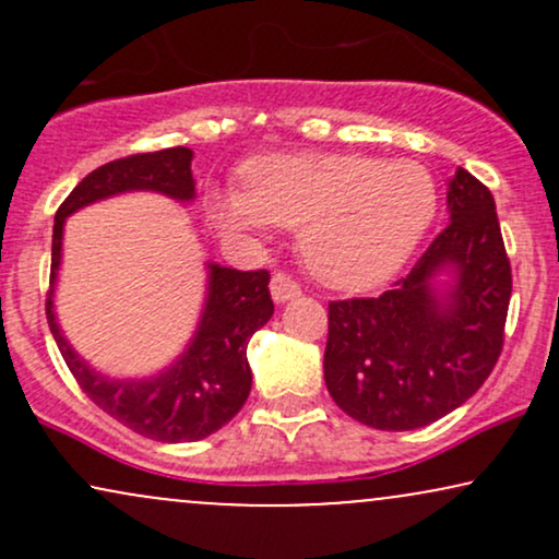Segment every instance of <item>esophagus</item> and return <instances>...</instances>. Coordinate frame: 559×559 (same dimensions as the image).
<instances>
[{
    "label": "esophagus",
    "instance_id": "34e87169",
    "mask_svg": "<svg viewBox=\"0 0 559 559\" xmlns=\"http://www.w3.org/2000/svg\"><path fill=\"white\" fill-rule=\"evenodd\" d=\"M271 294L275 301H288L294 297H299V284L286 273H275L271 278Z\"/></svg>",
    "mask_w": 559,
    "mask_h": 559
}]
</instances>
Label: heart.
I'll use <instances>...</instances> for the list:
<instances>
[{
	"instance_id": "obj_1",
	"label": "heart",
	"mask_w": 559,
	"mask_h": 559,
	"mask_svg": "<svg viewBox=\"0 0 559 559\" xmlns=\"http://www.w3.org/2000/svg\"><path fill=\"white\" fill-rule=\"evenodd\" d=\"M247 189L215 202L230 234L299 228V252L325 286L365 292L402 271L436 217V183L409 159L278 155L252 163Z\"/></svg>"
}]
</instances>
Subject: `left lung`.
<instances>
[{
	"instance_id": "1",
	"label": "left lung",
	"mask_w": 559,
	"mask_h": 559,
	"mask_svg": "<svg viewBox=\"0 0 559 559\" xmlns=\"http://www.w3.org/2000/svg\"><path fill=\"white\" fill-rule=\"evenodd\" d=\"M449 226L381 297L329 301L323 373L333 402L378 431H413L471 400L502 355L512 294L497 204L457 168ZM452 266L455 284L432 288Z\"/></svg>"
}]
</instances>
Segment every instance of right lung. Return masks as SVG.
Instances as JSON below:
<instances>
[{"instance_id": "1", "label": "right lung", "mask_w": 559, "mask_h": 559, "mask_svg": "<svg viewBox=\"0 0 559 559\" xmlns=\"http://www.w3.org/2000/svg\"><path fill=\"white\" fill-rule=\"evenodd\" d=\"M191 157L194 152L186 146H173V150L112 159L88 173L55 215L52 273H49L47 294L49 331L83 394L131 431L168 444L199 441L215 433L247 402L252 389L247 344L252 333L260 331L273 316V299L267 288L271 273L234 271L210 262L207 301L189 349L165 373L144 381H112L94 373L75 355L57 325L52 286L62 258V226L68 215L123 191H159L178 202H191L194 199Z\"/></svg>"}]
</instances>
